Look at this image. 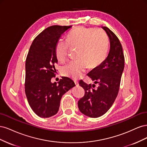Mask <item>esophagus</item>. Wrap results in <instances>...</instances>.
<instances>
[{
  "label": "esophagus",
  "instance_id": "1",
  "mask_svg": "<svg viewBox=\"0 0 147 147\" xmlns=\"http://www.w3.org/2000/svg\"><path fill=\"white\" fill-rule=\"evenodd\" d=\"M74 83L75 84V85H76V86H79V83L77 80H74Z\"/></svg>",
  "mask_w": 147,
  "mask_h": 147
}]
</instances>
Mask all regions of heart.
<instances>
[{
  "label": "heart",
  "instance_id": "heart-1",
  "mask_svg": "<svg viewBox=\"0 0 147 147\" xmlns=\"http://www.w3.org/2000/svg\"><path fill=\"white\" fill-rule=\"evenodd\" d=\"M69 47L77 48L78 59L62 67L65 76L74 79L80 77L90 65V67L100 65L106 59L109 50L107 35L100 29L80 26L67 35L66 42L59 40L55 47V54L60 62L67 59Z\"/></svg>",
  "mask_w": 147,
  "mask_h": 147
}]
</instances>
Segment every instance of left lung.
Returning <instances> with one entry per match:
<instances>
[{
    "mask_svg": "<svg viewBox=\"0 0 147 147\" xmlns=\"http://www.w3.org/2000/svg\"><path fill=\"white\" fill-rule=\"evenodd\" d=\"M102 28L109 37V53L103 63L88 74L99 86L94 88L95 84H88L83 81L79 83L85 93L78 102V109L83 114L91 118L102 116L113 105L118 94L124 67L123 48L118 38L108 28Z\"/></svg>",
    "mask_w": 147,
    "mask_h": 147,
    "instance_id": "1",
    "label": "left lung"
}]
</instances>
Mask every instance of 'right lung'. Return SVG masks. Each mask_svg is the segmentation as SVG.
<instances>
[{
	"instance_id": "right-lung-1",
	"label": "right lung",
	"mask_w": 147,
	"mask_h": 147,
	"mask_svg": "<svg viewBox=\"0 0 147 147\" xmlns=\"http://www.w3.org/2000/svg\"><path fill=\"white\" fill-rule=\"evenodd\" d=\"M72 26H52L35 38L26 60L25 92L34 112L42 118H49L59 110L62 96L75 86L68 77L51 83L56 76L57 59L55 47L59 38Z\"/></svg>"
}]
</instances>
